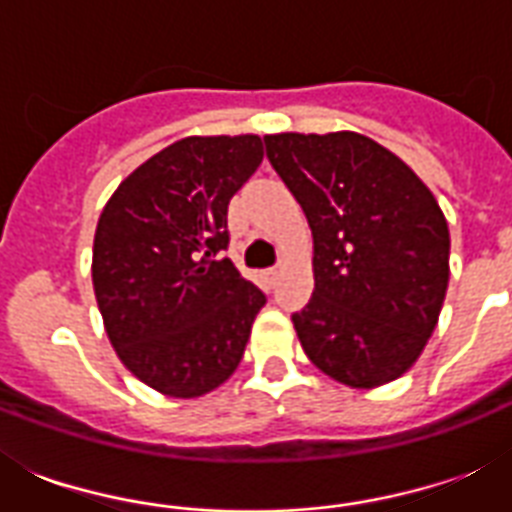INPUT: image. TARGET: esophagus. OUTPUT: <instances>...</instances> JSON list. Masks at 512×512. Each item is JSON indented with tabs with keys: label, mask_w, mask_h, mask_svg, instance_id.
Instances as JSON below:
<instances>
[{
	"label": "esophagus",
	"mask_w": 512,
	"mask_h": 512,
	"mask_svg": "<svg viewBox=\"0 0 512 512\" xmlns=\"http://www.w3.org/2000/svg\"><path fill=\"white\" fill-rule=\"evenodd\" d=\"M265 276H268V281H271V284H276L281 276V265H276V268H271V271H265Z\"/></svg>",
	"instance_id": "esophagus-1"
}]
</instances>
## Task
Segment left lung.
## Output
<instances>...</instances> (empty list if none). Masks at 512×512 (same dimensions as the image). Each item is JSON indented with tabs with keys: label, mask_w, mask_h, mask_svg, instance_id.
Masks as SVG:
<instances>
[{
	"label": "left lung",
	"mask_w": 512,
	"mask_h": 512,
	"mask_svg": "<svg viewBox=\"0 0 512 512\" xmlns=\"http://www.w3.org/2000/svg\"><path fill=\"white\" fill-rule=\"evenodd\" d=\"M313 231L305 356L348 388L398 380L428 345L449 287V225L430 188L366 135H265Z\"/></svg>",
	"instance_id": "left-lung-1"
}]
</instances>
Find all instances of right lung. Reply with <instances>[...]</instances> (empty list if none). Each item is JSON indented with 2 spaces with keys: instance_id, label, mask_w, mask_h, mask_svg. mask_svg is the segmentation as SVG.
Returning a JSON list of instances; mask_svg holds the SVG:
<instances>
[{
  "instance_id": "add662e5",
  "label": "right lung",
  "mask_w": 512,
  "mask_h": 512,
  "mask_svg": "<svg viewBox=\"0 0 512 512\" xmlns=\"http://www.w3.org/2000/svg\"><path fill=\"white\" fill-rule=\"evenodd\" d=\"M260 162V135H191L132 170L100 212L92 287L103 327L162 396H204L244 356L265 295L223 249L228 201Z\"/></svg>"
}]
</instances>
